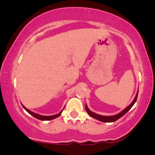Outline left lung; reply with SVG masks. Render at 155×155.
<instances>
[{"mask_svg":"<svg viewBox=\"0 0 155 155\" xmlns=\"http://www.w3.org/2000/svg\"><path fill=\"white\" fill-rule=\"evenodd\" d=\"M138 91L137 92L136 97H135L134 100L132 103H131V104L129 106H127V108H125V109H124L123 111H121L120 114H118L117 115H114V116H102V115H99V114H97L94 113V112H92L90 111V109H89L87 106H85V109H86V111L87 112L88 114L90 115V117H93V118L96 119V120L101 121V122H115V121H117V120H119V119L121 118L122 116H124V114H125L126 113H127V111H129L130 109L131 108L133 107V105L135 104V103H136V101L137 100V97H138Z\"/></svg>","mask_w":155,"mask_h":155,"instance_id":"left-lung-1","label":"left lung"}]
</instances>
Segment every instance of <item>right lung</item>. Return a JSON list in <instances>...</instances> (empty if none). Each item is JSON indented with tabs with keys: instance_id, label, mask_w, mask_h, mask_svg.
Instances as JSON below:
<instances>
[{
	"instance_id": "add662e5",
	"label": "right lung",
	"mask_w": 155,
	"mask_h": 155,
	"mask_svg": "<svg viewBox=\"0 0 155 155\" xmlns=\"http://www.w3.org/2000/svg\"><path fill=\"white\" fill-rule=\"evenodd\" d=\"M22 106H23V108H24L25 109L26 111H28V113L30 114H31V115H32V116H33V117H34L35 118L38 119V120H43V121L51 120H53V119H55V118H57V117H59L60 115L61 114L62 111H63V110H62V111H60L59 114H55V115H52V116H42V115L38 114H35V113H34V112H33V111H30V110H28V108H26L25 107V106H23V105H22ZM63 109H64V108H63Z\"/></svg>"
}]
</instances>
